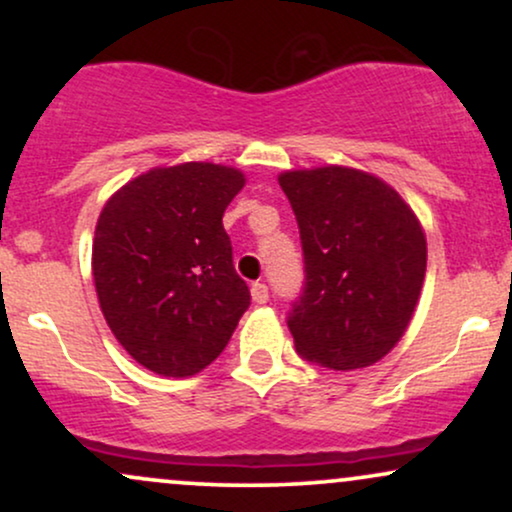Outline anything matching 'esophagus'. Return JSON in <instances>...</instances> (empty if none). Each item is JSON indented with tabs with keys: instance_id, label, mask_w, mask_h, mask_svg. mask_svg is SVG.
<instances>
[{
	"instance_id": "34e87169",
	"label": "esophagus",
	"mask_w": 512,
	"mask_h": 512,
	"mask_svg": "<svg viewBox=\"0 0 512 512\" xmlns=\"http://www.w3.org/2000/svg\"><path fill=\"white\" fill-rule=\"evenodd\" d=\"M250 293H252V301L257 305H264L269 301V289L267 284H262V281H255V284L250 286Z\"/></svg>"
}]
</instances>
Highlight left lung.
Here are the masks:
<instances>
[{
    "label": "left lung",
    "mask_w": 512,
    "mask_h": 512,
    "mask_svg": "<svg viewBox=\"0 0 512 512\" xmlns=\"http://www.w3.org/2000/svg\"><path fill=\"white\" fill-rule=\"evenodd\" d=\"M279 185L303 245V291L286 317L298 356L330 370L373 366L402 339L424 286L414 211L354 168L291 170Z\"/></svg>",
    "instance_id": "8db88e82"
}]
</instances>
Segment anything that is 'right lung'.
Segmentation results:
<instances>
[{
	"instance_id": "1",
	"label": "right lung",
	"mask_w": 512,
	"mask_h": 512,
	"mask_svg": "<svg viewBox=\"0 0 512 512\" xmlns=\"http://www.w3.org/2000/svg\"><path fill=\"white\" fill-rule=\"evenodd\" d=\"M216 163L154 168L108 199L93 279L115 339L158 375H195L226 349L250 305L223 211L243 190Z\"/></svg>"
}]
</instances>
